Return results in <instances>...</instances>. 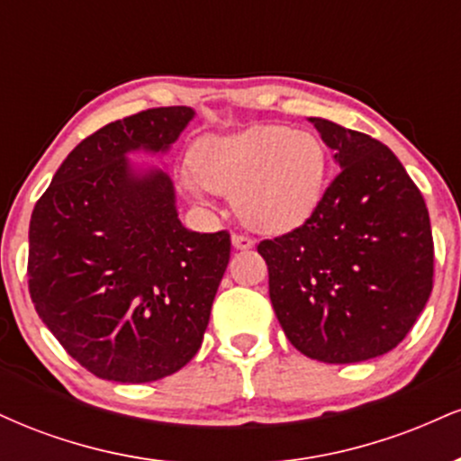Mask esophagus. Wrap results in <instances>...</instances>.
I'll return each mask as SVG.
<instances>
[{
	"label": "esophagus",
	"instance_id": "obj_1",
	"mask_svg": "<svg viewBox=\"0 0 461 461\" xmlns=\"http://www.w3.org/2000/svg\"><path fill=\"white\" fill-rule=\"evenodd\" d=\"M253 245H256V242H253L249 236H240V234L231 236V247L238 249V251H247V249H251Z\"/></svg>",
	"mask_w": 461,
	"mask_h": 461
}]
</instances>
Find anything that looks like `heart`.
<instances>
[{
	"label": "heart",
	"mask_w": 461,
	"mask_h": 461,
	"mask_svg": "<svg viewBox=\"0 0 461 461\" xmlns=\"http://www.w3.org/2000/svg\"><path fill=\"white\" fill-rule=\"evenodd\" d=\"M327 149L316 134L284 125H251L205 136L193 149L184 184L193 194H227L236 214L262 234L297 230L319 208L327 179Z\"/></svg>",
	"instance_id": "obj_1"
}]
</instances>
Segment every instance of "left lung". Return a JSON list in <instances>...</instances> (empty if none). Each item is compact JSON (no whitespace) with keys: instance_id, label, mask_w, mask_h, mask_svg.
Listing matches in <instances>:
<instances>
[{"instance_id":"8db88e82","label":"left lung","mask_w":461,"mask_h":461,"mask_svg":"<svg viewBox=\"0 0 461 461\" xmlns=\"http://www.w3.org/2000/svg\"><path fill=\"white\" fill-rule=\"evenodd\" d=\"M308 121L340 173L303 225L262 240L258 253L293 347L325 364H356L393 351L429 301V212L384 142L321 116Z\"/></svg>"}]
</instances>
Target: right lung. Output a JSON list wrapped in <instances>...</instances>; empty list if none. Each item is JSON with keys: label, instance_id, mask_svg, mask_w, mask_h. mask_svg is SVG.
Instances as JSON below:
<instances>
[{"label": "right lung", "instance_id": "obj_1", "mask_svg": "<svg viewBox=\"0 0 461 461\" xmlns=\"http://www.w3.org/2000/svg\"><path fill=\"white\" fill-rule=\"evenodd\" d=\"M193 119L171 105L108 123L68 153L32 212V303L68 356L108 382L186 366L230 264V234L184 227L168 173L130 160L167 156Z\"/></svg>", "mask_w": 461, "mask_h": 461}]
</instances>
